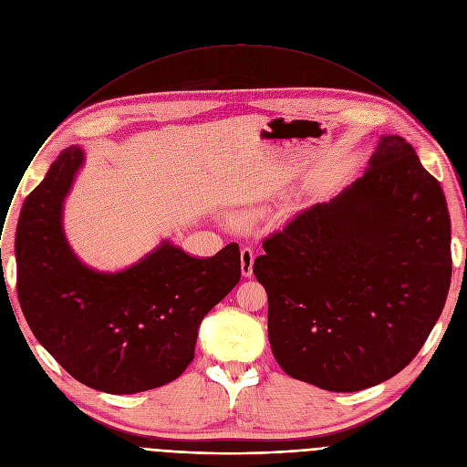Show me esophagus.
I'll use <instances>...</instances> for the list:
<instances>
[{
	"mask_svg": "<svg viewBox=\"0 0 467 467\" xmlns=\"http://www.w3.org/2000/svg\"><path fill=\"white\" fill-rule=\"evenodd\" d=\"M240 260H242V275L244 277H251L253 275V262H254V253L251 247H244L240 253Z\"/></svg>",
	"mask_w": 467,
	"mask_h": 467,
	"instance_id": "obj_1",
	"label": "esophagus"
}]
</instances>
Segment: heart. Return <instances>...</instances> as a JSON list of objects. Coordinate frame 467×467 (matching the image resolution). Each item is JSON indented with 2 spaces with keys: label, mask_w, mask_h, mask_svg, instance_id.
Listing matches in <instances>:
<instances>
[{
  "label": "heart",
  "mask_w": 467,
  "mask_h": 467,
  "mask_svg": "<svg viewBox=\"0 0 467 467\" xmlns=\"http://www.w3.org/2000/svg\"><path fill=\"white\" fill-rule=\"evenodd\" d=\"M238 220H242V218H238Z\"/></svg>",
  "instance_id": "1"
}]
</instances>
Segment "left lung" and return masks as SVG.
I'll return each mask as SVG.
<instances>
[{"instance_id": "obj_1", "label": "left lung", "mask_w": 467, "mask_h": 467, "mask_svg": "<svg viewBox=\"0 0 467 467\" xmlns=\"http://www.w3.org/2000/svg\"><path fill=\"white\" fill-rule=\"evenodd\" d=\"M253 274L268 292L279 366L328 391L407 368L451 285V220L414 148L382 135L362 177L264 240Z\"/></svg>"}]
</instances>
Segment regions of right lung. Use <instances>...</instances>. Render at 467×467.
I'll list each match as a JSON object with an SVG mask.
<instances>
[{
  "label": "right lung",
  "instance_id": "right-lung-1",
  "mask_svg": "<svg viewBox=\"0 0 467 467\" xmlns=\"http://www.w3.org/2000/svg\"><path fill=\"white\" fill-rule=\"evenodd\" d=\"M83 162V148L64 150L22 207L15 244L22 312L79 382L116 395L159 388L193 360L199 325L238 285V244L199 258L162 240L125 270L90 268L62 227Z\"/></svg>",
  "mask_w": 467,
  "mask_h": 467
}]
</instances>
